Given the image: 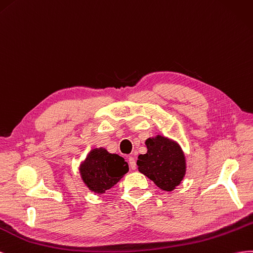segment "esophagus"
Segmentation results:
<instances>
[{
  "label": "esophagus",
  "mask_w": 253,
  "mask_h": 253,
  "mask_svg": "<svg viewBox=\"0 0 253 253\" xmlns=\"http://www.w3.org/2000/svg\"><path fill=\"white\" fill-rule=\"evenodd\" d=\"M128 162H129V167H130L131 169H136V162L134 157H129L128 158Z\"/></svg>",
  "instance_id": "obj_1"
}]
</instances>
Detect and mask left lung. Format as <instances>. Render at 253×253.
<instances>
[{"label":"left lung","mask_w":253,"mask_h":253,"mask_svg":"<svg viewBox=\"0 0 253 253\" xmlns=\"http://www.w3.org/2000/svg\"><path fill=\"white\" fill-rule=\"evenodd\" d=\"M146 154L138 157V169L165 192L174 191L186 172V160L181 146L168 136L158 134L145 141Z\"/></svg>","instance_id":"8db88e82"}]
</instances>
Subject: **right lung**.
Wrapping results in <instances>:
<instances>
[{
	"label": "right lung",
	"instance_id": "1",
	"mask_svg": "<svg viewBox=\"0 0 253 253\" xmlns=\"http://www.w3.org/2000/svg\"><path fill=\"white\" fill-rule=\"evenodd\" d=\"M124 158L111 154L104 147L92 148L79 165L81 178L88 189L96 195H103L128 172Z\"/></svg>",
	"mask_w": 253,
	"mask_h": 253
}]
</instances>
